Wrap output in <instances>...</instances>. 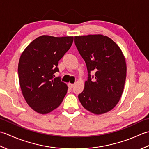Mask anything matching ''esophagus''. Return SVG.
Here are the masks:
<instances>
[{"label": "esophagus", "instance_id": "esophagus-1", "mask_svg": "<svg viewBox=\"0 0 149 149\" xmlns=\"http://www.w3.org/2000/svg\"><path fill=\"white\" fill-rule=\"evenodd\" d=\"M74 84H71V83L68 84V87H69V89H71L74 87Z\"/></svg>", "mask_w": 149, "mask_h": 149}]
</instances>
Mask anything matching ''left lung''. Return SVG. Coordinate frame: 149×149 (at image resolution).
<instances>
[{
    "label": "left lung",
    "mask_w": 149,
    "mask_h": 149,
    "mask_svg": "<svg viewBox=\"0 0 149 149\" xmlns=\"http://www.w3.org/2000/svg\"><path fill=\"white\" fill-rule=\"evenodd\" d=\"M74 43L89 73L78 99L91 113H107L120 101L125 86L127 65L122 51L111 38L100 34L75 36ZM92 70L95 71L93 80Z\"/></svg>",
    "instance_id": "left-lung-1"
}]
</instances>
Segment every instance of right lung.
Returning a JSON list of instances; mask_svg holds the SVG:
<instances>
[{
  "label": "right lung",
  "mask_w": 149,
  "mask_h": 149,
  "mask_svg": "<svg viewBox=\"0 0 149 149\" xmlns=\"http://www.w3.org/2000/svg\"><path fill=\"white\" fill-rule=\"evenodd\" d=\"M73 36H38L24 50L18 73L22 95L36 113L45 114L59 107L68 92V86L54 78L58 64L71 46Z\"/></svg>",
  "instance_id": "1"
}]
</instances>
